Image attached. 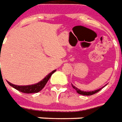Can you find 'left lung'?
I'll return each instance as SVG.
<instances>
[{
  "label": "left lung",
  "instance_id": "left-lung-1",
  "mask_svg": "<svg viewBox=\"0 0 122 122\" xmlns=\"http://www.w3.org/2000/svg\"><path fill=\"white\" fill-rule=\"evenodd\" d=\"M72 87H73V88L74 89H75L76 90V92L78 93V94H80L81 95H84V96H90V95H93L94 94H96V93H97V92H98L100 91V90H102V88H104V87H102V88H100V89H98V90H94V91H92V92H84V91H82V90H79L78 88H77L76 86H74L73 85V84H72Z\"/></svg>",
  "mask_w": 122,
  "mask_h": 122
}]
</instances>
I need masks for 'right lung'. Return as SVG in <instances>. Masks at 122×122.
I'll return each instance as SVG.
<instances>
[{
    "mask_svg": "<svg viewBox=\"0 0 122 122\" xmlns=\"http://www.w3.org/2000/svg\"><path fill=\"white\" fill-rule=\"evenodd\" d=\"M56 72V70H54L51 72L50 74H49L48 75L46 76L44 78L40 81V82L37 83L36 84L34 85H30V86H16L15 84H12L11 83H10L9 82H8V84L9 85L15 88L16 90H17L18 91L21 92L22 93L24 94H33V93H37L38 92H40V90H42L43 88L45 86V85L46 84L47 82L48 81V80L50 79L51 77V76L52 74L54 72Z\"/></svg>",
    "mask_w": 122,
    "mask_h": 122,
    "instance_id": "add662e5",
    "label": "right lung"
}]
</instances>
